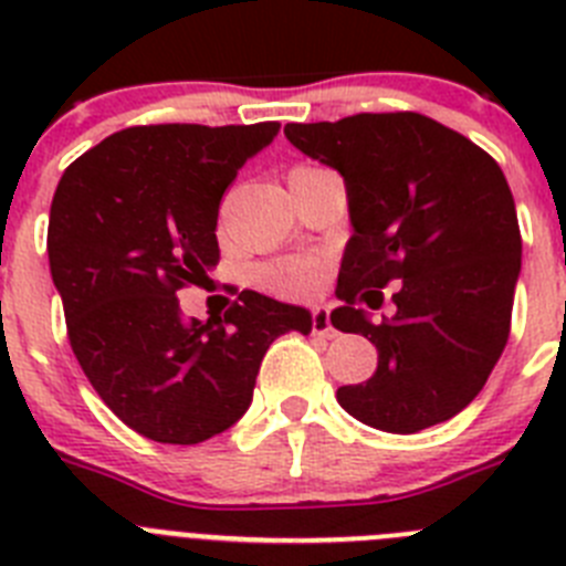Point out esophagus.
<instances>
[{"label":"esophagus","mask_w":566,"mask_h":566,"mask_svg":"<svg viewBox=\"0 0 566 566\" xmlns=\"http://www.w3.org/2000/svg\"><path fill=\"white\" fill-rule=\"evenodd\" d=\"M312 334H317V337H326V339L337 337V328L332 326L328 308H314L312 312Z\"/></svg>","instance_id":"esophagus-1"}]
</instances>
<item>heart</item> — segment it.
<instances>
[{
	"mask_svg": "<svg viewBox=\"0 0 566 566\" xmlns=\"http://www.w3.org/2000/svg\"><path fill=\"white\" fill-rule=\"evenodd\" d=\"M319 266L308 258H294L274 263V266L260 272V286L280 297H308L319 286Z\"/></svg>",
	"mask_w": 566,
	"mask_h": 566,
	"instance_id": "heart-1",
	"label": "heart"
}]
</instances>
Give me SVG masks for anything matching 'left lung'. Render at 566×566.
<instances>
[{
	"instance_id": "1",
	"label": "left lung",
	"mask_w": 566,
	"mask_h": 566,
	"mask_svg": "<svg viewBox=\"0 0 566 566\" xmlns=\"http://www.w3.org/2000/svg\"><path fill=\"white\" fill-rule=\"evenodd\" d=\"M286 138L337 169L354 234L332 312L339 332L377 345L365 385L337 388L359 422L417 433L468 408L510 337L522 272L516 203L499 167L457 129L419 113H357L339 122L286 124ZM398 283L394 318L374 327Z\"/></svg>"
}]
</instances>
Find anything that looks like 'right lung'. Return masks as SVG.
I'll use <instances>...</instances> for the list:
<instances>
[{
	"instance_id": "right-lung-1",
	"label": "right lung",
	"mask_w": 566,
	"mask_h": 566,
	"mask_svg": "<svg viewBox=\"0 0 566 566\" xmlns=\"http://www.w3.org/2000/svg\"><path fill=\"white\" fill-rule=\"evenodd\" d=\"M277 122L149 124L113 133L64 169L48 223L70 348L109 411L164 444H198L252 402L260 359L312 314L243 292L223 317H184L175 294L218 266V209Z\"/></svg>"
}]
</instances>
